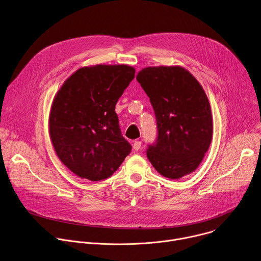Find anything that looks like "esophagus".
<instances>
[{"instance_id": "esophagus-1", "label": "esophagus", "mask_w": 261, "mask_h": 261, "mask_svg": "<svg viewBox=\"0 0 261 261\" xmlns=\"http://www.w3.org/2000/svg\"><path fill=\"white\" fill-rule=\"evenodd\" d=\"M141 145H142V142L141 141H135L134 144H133V148L138 151L140 148H141Z\"/></svg>"}]
</instances>
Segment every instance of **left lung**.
<instances>
[{
	"mask_svg": "<svg viewBox=\"0 0 261 261\" xmlns=\"http://www.w3.org/2000/svg\"><path fill=\"white\" fill-rule=\"evenodd\" d=\"M137 80L150 98L159 130L155 144L147 149L149 162L169 179L191 174L213 135L211 106L203 88L179 66L145 68Z\"/></svg>",
	"mask_w": 261,
	"mask_h": 261,
	"instance_id": "left-lung-1",
	"label": "left lung"
}]
</instances>
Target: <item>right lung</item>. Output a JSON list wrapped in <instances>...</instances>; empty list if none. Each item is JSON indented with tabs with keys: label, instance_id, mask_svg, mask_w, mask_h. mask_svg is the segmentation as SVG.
I'll list each match as a JSON object with an SVG mask.
<instances>
[{
	"label": "right lung",
	"instance_id": "obj_1",
	"mask_svg": "<svg viewBox=\"0 0 261 261\" xmlns=\"http://www.w3.org/2000/svg\"><path fill=\"white\" fill-rule=\"evenodd\" d=\"M135 73L127 65L83 67L56 94L49 115L50 139L61 162L78 177L107 179L130 153L115 106Z\"/></svg>",
	"mask_w": 261,
	"mask_h": 261
}]
</instances>
